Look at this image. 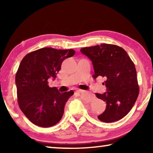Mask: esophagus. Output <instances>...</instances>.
<instances>
[{
	"label": "esophagus",
	"instance_id": "esophagus-1",
	"mask_svg": "<svg viewBox=\"0 0 153 153\" xmlns=\"http://www.w3.org/2000/svg\"><path fill=\"white\" fill-rule=\"evenodd\" d=\"M76 92L79 93V94H82V93L84 92V90H77Z\"/></svg>",
	"mask_w": 153,
	"mask_h": 153
}]
</instances>
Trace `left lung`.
<instances>
[{"label":"left lung","mask_w":153,"mask_h":153,"mask_svg":"<svg viewBox=\"0 0 153 153\" xmlns=\"http://www.w3.org/2000/svg\"><path fill=\"white\" fill-rule=\"evenodd\" d=\"M80 51L92 61L94 78L102 76L106 80L107 92L95 94L107 104L105 111L98 119L105 123L122 119L133 107L139 94L132 61L124 49L114 45L102 44L83 48Z\"/></svg>","instance_id":"left-lung-1"}]
</instances>
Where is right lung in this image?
I'll return each instance as SVG.
<instances>
[{
	"label": "right lung",
	"instance_id": "1",
	"mask_svg": "<svg viewBox=\"0 0 153 153\" xmlns=\"http://www.w3.org/2000/svg\"><path fill=\"white\" fill-rule=\"evenodd\" d=\"M73 49L57 50L42 48L25 55L15 76L18 104L31 122L48 128L61 120L64 108L73 90L60 93L48 85V79L56 78L65 59L75 55Z\"/></svg>",
	"mask_w": 153,
	"mask_h": 153
}]
</instances>
